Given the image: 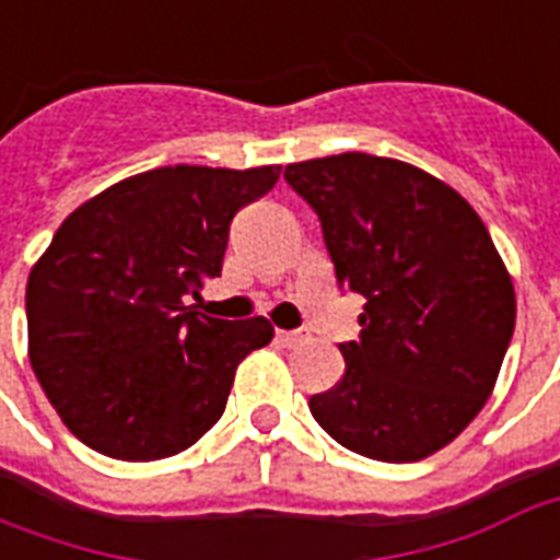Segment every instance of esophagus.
Segmentation results:
<instances>
[{
  "label": "esophagus",
  "mask_w": 560,
  "mask_h": 560,
  "mask_svg": "<svg viewBox=\"0 0 560 560\" xmlns=\"http://www.w3.org/2000/svg\"><path fill=\"white\" fill-rule=\"evenodd\" d=\"M276 339H279L284 348H296V345L308 341V332H303V329H279Z\"/></svg>",
  "instance_id": "34e87169"
}]
</instances>
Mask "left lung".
I'll use <instances>...</instances> for the list:
<instances>
[{"instance_id": "8db88e82", "label": "left lung", "mask_w": 560, "mask_h": 560, "mask_svg": "<svg viewBox=\"0 0 560 560\" xmlns=\"http://www.w3.org/2000/svg\"><path fill=\"white\" fill-rule=\"evenodd\" d=\"M336 279L365 296L345 375L308 399L320 429L360 456L420 462L482 411L516 327V291L482 219L456 188L369 152L293 161Z\"/></svg>"}]
</instances>
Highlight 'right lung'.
<instances>
[{"label":"right lung","mask_w":560,"mask_h":560,"mask_svg":"<svg viewBox=\"0 0 560 560\" xmlns=\"http://www.w3.org/2000/svg\"><path fill=\"white\" fill-rule=\"evenodd\" d=\"M279 173L281 164L155 167L59 224L26 281L30 363L83 444L155 462L221 420L236 365L276 329L267 317H209L185 300L219 276L231 219Z\"/></svg>","instance_id":"obj_1"}]
</instances>
